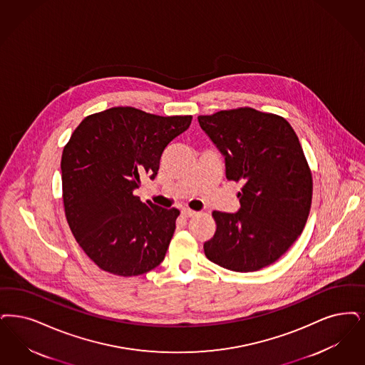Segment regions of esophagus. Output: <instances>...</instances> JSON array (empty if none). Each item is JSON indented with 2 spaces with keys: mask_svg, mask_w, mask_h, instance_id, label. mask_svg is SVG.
<instances>
[{
  "mask_svg": "<svg viewBox=\"0 0 365 365\" xmlns=\"http://www.w3.org/2000/svg\"><path fill=\"white\" fill-rule=\"evenodd\" d=\"M198 213L195 212V210H191L189 207H185V209H182V216L183 217H186V219H190V217H194V216H197Z\"/></svg>",
  "mask_w": 365,
  "mask_h": 365,
  "instance_id": "34e87169",
  "label": "esophagus"
}]
</instances>
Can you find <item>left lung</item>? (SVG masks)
Here are the masks:
<instances>
[{
  "mask_svg": "<svg viewBox=\"0 0 365 365\" xmlns=\"http://www.w3.org/2000/svg\"><path fill=\"white\" fill-rule=\"evenodd\" d=\"M200 126L225 158V175L242 182L236 213L213 210L206 258L234 272H257L282 257L304 230L312 174L285 118L251 107L200 115Z\"/></svg>",
  "mask_w": 365,
  "mask_h": 365,
  "instance_id": "obj_1",
  "label": "left lung"
}]
</instances>
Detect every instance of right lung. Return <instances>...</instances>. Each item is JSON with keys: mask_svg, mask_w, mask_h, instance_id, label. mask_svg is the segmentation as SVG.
Here are the masks:
<instances>
[{"mask_svg": "<svg viewBox=\"0 0 365 365\" xmlns=\"http://www.w3.org/2000/svg\"><path fill=\"white\" fill-rule=\"evenodd\" d=\"M191 119L113 107L84 118L63 148L65 216L78 246L104 272L131 277L163 262L180 212L143 202L134 190L141 178L158 175L165 148Z\"/></svg>", "mask_w": 365, "mask_h": 365, "instance_id": "add662e5", "label": "right lung"}]
</instances>
